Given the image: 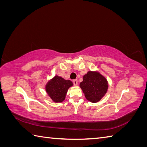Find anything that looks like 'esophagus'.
Instances as JSON below:
<instances>
[{"label": "esophagus", "mask_w": 147, "mask_h": 147, "mask_svg": "<svg viewBox=\"0 0 147 147\" xmlns=\"http://www.w3.org/2000/svg\"><path fill=\"white\" fill-rule=\"evenodd\" d=\"M73 83H74V84L75 86H77L78 85V80L77 79H75L73 80Z\"/></svg>", "instance_id": "obj_1"}]
</instances>
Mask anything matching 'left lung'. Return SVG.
<instances>
[{"label": "left lung", "instance_id": "8db88e82", "mask_svg": "<svg viewBox=\"0 0 147 147\" xmlns=\"http://www.w3.org/2000/svg\"><path fill=\"white\" fill-rule=\"evenodd\" d=\"M80 87L88 100L92 103L99 102L108 90V82L99 72L89 71L83 76Z\"/></svg>", "mask_w": 147, "mask_h": 147}]
</instances>
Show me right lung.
Here are the masks:
<instances>
[{"mask_svg": "<svg viewBox=\"0 0 147 147\" xmlns=\"http://www.w3.org/2000/svg\"><path fill=\"white\" fill-rule=\"evenodd\" d=\"M72 86L73 83L70 80L56 75L47 83L45 90L53 102H62L65 98L68 89Z\"/></svg>", "mask_w": 147, "mask_h": 147, "instance_id": "right-lung-1", "label": "right lung"}]
</instances>
